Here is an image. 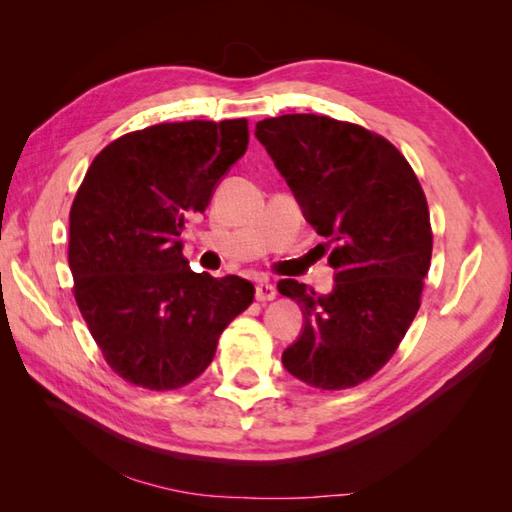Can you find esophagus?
Returning a JSON list of instances; mask_svg holds the SVG:
<instances>
[{
  "mask_svg": "<svg viewBox=\"0 0 512 512\" xmlns=\"http://www.w3.org/2000/svg\"><path fill=\"white\" fill-rule=\"evenodd\" d=\"M277 297V290L273 284H268V281H259V284L255 286V299L257 301H273Z\"/></svg>",
  "mask_w": 512,
  "mask_h": 512,
  "instance_id": "obj_1",
  "label": "esophagus"
}]
</instances>
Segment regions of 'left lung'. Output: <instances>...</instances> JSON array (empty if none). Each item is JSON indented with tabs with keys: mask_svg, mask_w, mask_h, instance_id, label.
Listing matches in <instances>:
<instances>
[{
	"mask_svg": "<svg viewBox=\"0 0 512 512\" xmlns=\"http://www.w3.org/2000/svg\"><path fill=\"white\" fill-rule=\"evenodd\" d=\"M255 136L325 237L319 246L334 268L325 297L295 279L277 284L306 323L281 361L310 387L361 385L387 365L418 314L433 248L427 198L407 158L361 125L284 114L259 121Z\"/></svg>",
	"mask_w": 512,
	"mask_h": 512,
	"instance_id": "obj_1",
	"label": "left lung"
}]
</instances>
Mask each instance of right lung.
Wrapping results in <instances>:
<instances>
[{"label": "right lung", "mask_w": 512, "mask_h": 512, "mask_svg": "<svg viewBox=\"0 0 512 512\" xmlns=\"http://www.w3.org/2000/svg\"><path fill=\"white\" fill-rule=\"evenodd\" d=\"M246 147V118L160 123L112 140L85 173L70 209L72 292L105 363L127 383L189 385L253 303L250 281L193 273L180 242Z\"/></svg>", "instance_id": "obj_1"}]
</instances>
